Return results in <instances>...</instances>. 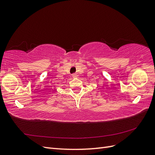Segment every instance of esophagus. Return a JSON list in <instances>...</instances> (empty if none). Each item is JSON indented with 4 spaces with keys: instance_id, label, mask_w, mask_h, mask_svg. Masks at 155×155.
<instances>
[{
    "instance_id": "1",
    "label": "esophagus",
    "mask_w": 155,
    "mask_h": 155,
    "mask_svg": "<svg viewBox=\"0 0 155 155\" xmlns=\"http://www.w3.org/2000/svg\"><path fill=\"white\" fill-rule=\"evenodd\" d=\"M72 78H77V77H78V75L76 74H73L72 75Z\"/></svg>"
}]
</instances>
